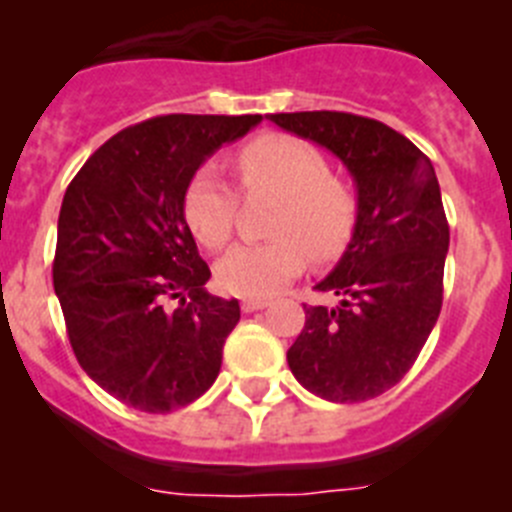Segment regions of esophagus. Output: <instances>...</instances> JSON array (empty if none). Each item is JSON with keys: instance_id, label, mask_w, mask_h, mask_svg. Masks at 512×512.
<instances>
[{"instance_id": "obj_1", "label": "esophagus", "mask_w": 512, "mask_h": 512, "mask_svg": "<svg viewBox=\"0 0 512 512\" xmlns=\"http://www.w3.org/2000/svg\"><path fill=\"white\" fill-rule=\"evenodd\" d=\"M243 312H256V310H264V307H269V300H261V297H246V300L241 302Z\"/></svg>"}]
</instances>
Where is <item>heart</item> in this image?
Here are the masks:
<instances>
[{"mask_svg": "<svg viewBox=\"0 0 512 512\" xmlns=\"http://www.w3.org/2000/svg\"><path fill=\"white\" fill-rule=\"evenodd\" d=\"M238 171L248 189H271L284 197L271 243H238L217 261L220 289L235 297H269L300 277L307 251L333 259L359 220V197L330 171L328 158L292 135H261L238 153ZM238 194L217 164L194 171L184 192V217L194 238L220 248L233 233Z\"/></svg>", "mask_w": 512, "mask_h": 512, "instance_id": "b5f03b06", "label": "heart"}]
</instances>
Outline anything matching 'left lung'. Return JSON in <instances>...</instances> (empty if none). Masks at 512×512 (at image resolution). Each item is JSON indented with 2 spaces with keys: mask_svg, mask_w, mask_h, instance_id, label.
Here are the masks:
<instances>
[{
  "mask_svg": "<svg viewBox=\"0 0 512 512\" xmlns=\"http://www.w3.org/2000/svg\"><path fill=\"white\" fill-rule=\"evenodd\" d=\"M269 120L336 153L359 194L351 243L315 284L338 305H305L289 369L323 400H372L410 372L441 312L449 223L436 171L405 135L372 117L320 110Z\"/></svg>",
  "mask_w": 512,
  "mask_h": 512,
  "instance_id": "1",
  "label": "left lung"
}]
</instances>
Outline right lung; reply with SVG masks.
Masks as SVG:
<instances>
[{
	"instance_id": "1",
	"label": "right lung",
	"mask_w": 512,
	"mask_h": 512,
	"mask_svg": "<svg viewBox=\"0 0 512 512\" xmlns=\"http://www.w3.org/2000/svg\"><path fill=\"white\" fill-rule=\"evenodd\" d=\"M261 115H161L112 135L71 179L58 215L53 289L81 369L143 413L205 395L241 320L210 295L184 217L194 171Z\"/></svg>"
}]
</instances>
